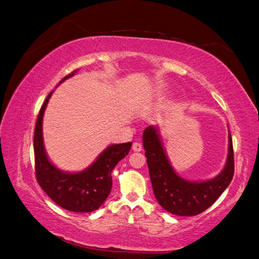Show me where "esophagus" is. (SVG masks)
Segmentation results:
<instances>
[{"label":"esophagus","instance_id":"1","mask_svg":"<svg viewBox=\"0 0 259 259\" xmlns=\"http://www.w3.org/2000/svg\"><path fill=\"white\" fill-rule=\"evenodd\" d=\"M132 150H134L135 152H141L142 151V145L138 143V142H135L134 145H132Z\"/></svg>","mask_w":259,"mask_h":259}]
</instances>
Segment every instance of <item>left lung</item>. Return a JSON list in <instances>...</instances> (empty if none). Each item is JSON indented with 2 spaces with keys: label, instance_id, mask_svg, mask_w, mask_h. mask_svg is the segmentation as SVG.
Here are the masks:
<instances>
[{
  "label": "left lung",
  "instance_id": "obj_1",
  "mask_svg": "<svg viewBox=\"0 0 259 259\" xmlns=\"http://www.w3.org/2000/svg\"><path fill=\"white\" fill-rule=\"evenodd\" d=\"M143 146L155 197L162 208L177 216H195L215 203L230 184L234 174L232 138L229 132L226 166L213 179L191 182L176 174L162 147L158 129L149 125L143 132Z\"/></svg>",
  "mask_w": 259,
  "mask_h": 259
}]
</instances>
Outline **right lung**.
<instances>
[{"label":"right lung","mask_w":259,"mask_h":259,"mask_svg":"<svg viewBox=\"0 0 259 259\" xmlns=\"http://www.w3.org/2000/svg\"><path fill=\"white\" fill-rule=\"evenodd\" d=\"M72 71L64 80L73 76ZM52 91L44 101L35 123L33 150L35 177L39 186L49 197L64 209L76 212H90L100 208L112 190V171L118 161L128 155L131 142L106 147L93 164L83 171L70 174L56 168L49 160L43 145L42 119Z\"/></svg>","instance_id":"obj_1"}]
</instances>
